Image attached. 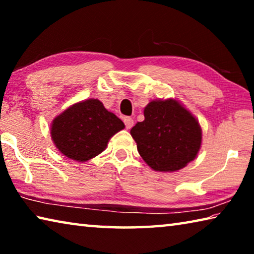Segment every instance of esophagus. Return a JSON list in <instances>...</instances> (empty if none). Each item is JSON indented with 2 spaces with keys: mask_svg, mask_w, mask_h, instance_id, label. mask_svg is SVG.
<instances>
[{
  "mask_svg": "<svg viewBox=\"0 0 254 254\" xmlns=\"http://www.w3.org/2000/svg\"><path fill=\"white\" fill-rule=\"evenodd\" d=\"M124 124H126V127L127 128H131L133 127V124H134V121H133V119L130 117H126L123 119Z\"/></svg>",
  "mask_w": 254,
  "mask_h": 254,
  "instance_id": "1",
  "label": "esophagus"
}]
</instances>
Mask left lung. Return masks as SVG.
Instances as JSON below:
<instances>
[{
    "instance_id": "obj_1",
    "label": "left lung",
    "mask_w": 254,
    "mask_h": 254,
    "mask_svg": "<svg viewBox=\"0 0 254 254\" xmlns=\"http://www.w3.org/2000/svg\"><path fill=\"white\" fill-rule=\"evenodd\" d=\"M144 121L131 128L140 156L156 171H177L194 160L201 144L197 120L178 101H152Z\"/></svg>"
}]
</instances>
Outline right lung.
Segmentation results:
<instances>
[{"label": "right lung", "instance_id": "obj_1", "mask_svg": "<svg viewBox=\"0 0 254 254\" xmlns=\"http://www.w3.org/2000/svg\"><path fill=\"white\" fill-rule=\"evenodd\" d=\"M124 128L117 115L98 100H86L68 107L51 124V137L64 156L87 161L104 151L115 133Z\"/></svg>", "mask_w": 254, "mask_h": 254}]
</instances>
